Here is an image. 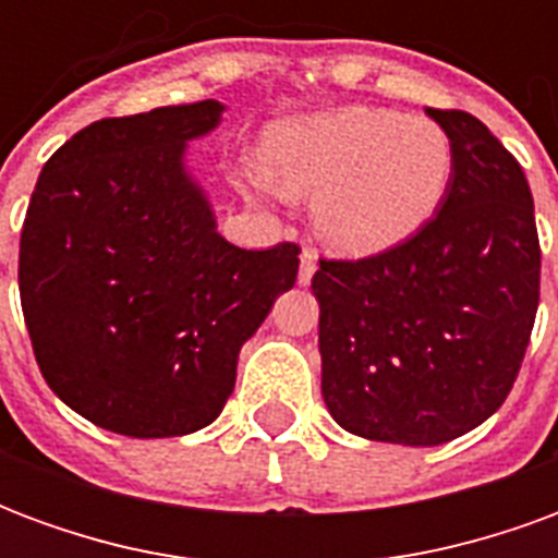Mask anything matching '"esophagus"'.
Masks as SVG:
<instances>
[{
    "label": "esophagus",
    "mask_w": 558,
    "mask_h": 558,
    "mask_svg": "<svg viewBox=\"0 0 558 558\" xmlns=\"http://www.w3.org/2000/svg\"><path fill=\"white\" fill-rule=\"evenodd\" d=\"M316 275V254L314 251H302V263H299V283L307 287Z\"/></svg>",
    "instance_id": "esophagus-1"
}]
</instances>
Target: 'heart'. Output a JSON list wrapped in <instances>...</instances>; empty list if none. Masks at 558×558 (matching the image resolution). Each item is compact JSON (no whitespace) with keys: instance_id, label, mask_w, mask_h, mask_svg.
<instances>
[{"instance_id":"obj_1","label":"heart","mask_w":558,"mask_h":558,"mask_svg":"<svg viewBox=\"0 0 558 558\" xmlns=\"http://www.w3.org/2000/svg\"><path fill=\"white\" fill-rule=\"evenodd\" d=\"M451 140L424 116L340 107L292 116L266 134V167H244L251 194H314V227L340 254H379L412 239L442 206Z\"/></svg>"}]
</instances>
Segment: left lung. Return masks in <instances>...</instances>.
<instances>
[{
    "label": "left lung",
    "instance_id": "left-lung-1",
    "mask_svg": "<svg viewBox=\"0 0 558 558\" xmlns=\"http://www.w3.org/2000/svg\"><path fill=\"white\" fill-rule=\"evenodd\" d=\"M451 140L439 211L364 259H319L323 398L343 430L427 448L499 410L538 314L541 247L514 155L463 110H427Z\"/></svg>",
    "mask_w": 558,
    "mask_h": 558
}]
</instances>
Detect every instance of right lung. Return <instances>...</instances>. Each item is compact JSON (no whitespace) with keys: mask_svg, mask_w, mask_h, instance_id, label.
<instances>
[{"mask_svg":"<svg viewBox=\"0 0 558 558\" xmlns=\"http://www.w3.org/2000/svg\"><path fill=\"white\" fill-rule=\"evenodd\" d=\"M220 101L101 119L44 163L20 232V304L56 398L104 430L160 439L218 418L244 340L299 275V244L218 232L184 155Z\"/></svg>","mask_w":558,"mask_h":558,"instance_id":"add662e5","label":"right lung"}]
</instances>
